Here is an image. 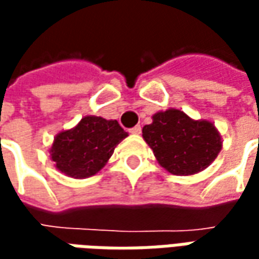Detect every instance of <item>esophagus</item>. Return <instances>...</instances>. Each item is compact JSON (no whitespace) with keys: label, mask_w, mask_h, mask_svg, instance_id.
I'll use <instances>...</instances> for the list:
<instances>
[{"label":"esophagus","mask_w":259,"mask_h":259,"mask_svg":"<svg viewBox=\"0 0 259 259\" xmlns=\"http://www.w3.org/2000/svg\"><path fill=\"white\" fill-rule=\"evenodd\" d=\"M130 133H132V135H140L141 127H140V126H135L133 129H130Z\"/></svg>","instance_id":"34e87169"}]
</instances>
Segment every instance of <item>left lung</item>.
<instances>
[{
	"mask_svg": "<svg viewBox=\"0 0 259 259\" xmlns=\"http://www.w3.org/2000/svg\"><path fill=\"white\" fill-rule=\"evenodd\" d=\"M143 139L158 163L178 176L204 170L222 150V137L215 124L205 119L194 120L175 108L154 113L152 123L143 127Z\"/></svg>",
	"mask_w": 259,
	"mask_h": 259,
	"instance_id": "obj_1",
	"label": "left lung"
}]
</instances>
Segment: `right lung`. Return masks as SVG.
<instances>
[{
	"label": "right lung",
	"mask_w": 259,
	"mask_h": 259,
	"mask_svg": "<svg viewBox=\"0 0 259 259\" xmlns=\"http://www.w3.org/2000/svg\"><path fill=\"white\" fill-rule=\"evenodd\" d=\"M127 137L118 120L87 115L69 130L59 132L50 148L55 168L73 179H85L98 174L115 147Z\"/></svg>",
	"instance_id": "1"
}]
</instances>
